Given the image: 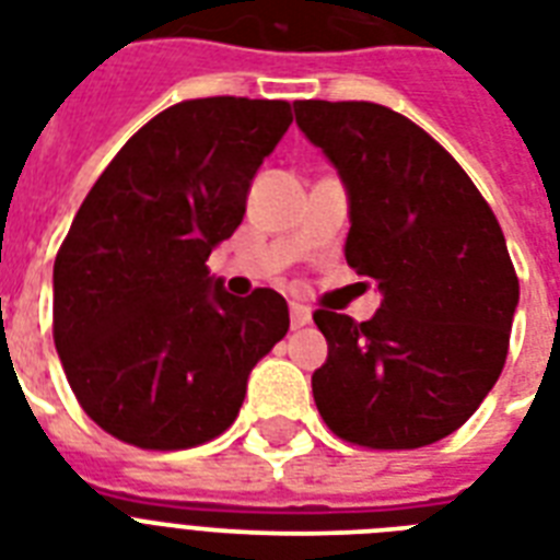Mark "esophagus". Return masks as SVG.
<instances>
[{"label": "esophagus", "mask_w": 560, "mask_h": 560, "mask_svg": "<svg viewBox=\"0 0 560 560\" xmlns=\"http://www.w3.org/2000/svg\"><path fill=\"white\" fill-rule=\"evenodd\" d=\"M311 323V307L299 305V302H290V325L293 328H305Z\"/></svg>", "instance_id": "34e87169"}]
</instances>
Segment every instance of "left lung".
Masks as SVG:
<instances>
[{"instance_id":"left-lung-1","label":"left lung","mask_w":560,"mask_h":560,"mask_svg":"<svg viewBox=\"0 0 560 560\" xmlns=\"http://www.w3.org/2000/svg\"><path fill=\"white\" fill-rule=\"evenodd\" d=\"M349 191L346 261L383 293L369 323L319 307L311 377L342 442L416 451L459 430L509 354L521 281L494 211L416 121L372 101H293Z\"/></svg>"}]
</instances>
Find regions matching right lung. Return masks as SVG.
Returning <instances> with one entry per match:
<instances>
[{"instance_id":"add662e5","label":"right lung","mask_w":560,"mask_h":560,"mask_svg":"<svg viewBox=\"0 0 560 560\" xmlns=\"http://www.w3.org/2000/svg\"><path fill=\"white\" fill-rule=\"evenodd\" d=\"M290 121L288 101H179L130 136L74 214L55 258V349L83 412L118 442L218 439L288 334L276 290L232 296L206 261Z\"/></svg>"}]
</instances>
